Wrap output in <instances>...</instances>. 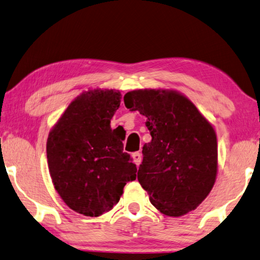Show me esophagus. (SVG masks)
<instances>
[{"label":"esophagus","mask_w":260,"mask_h":260,"mask_svg":"<svg viewBox=\"0 0 260 260\" xmlns=\"http://www.w3.org/2000/svg\"><path fill=\"white\" fill-rule=\"evenodd\" d=\"M133 158H134V163L137 165L141 164V161H142V153L141 152H135V153H133Z\"/></svg>","instance_id":"34e87169"}]
</instances>
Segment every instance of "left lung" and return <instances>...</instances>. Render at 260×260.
<instances>
[{"label": "left lung", "mask_w": 260, "mask_h": 260, "mask_svg": "<svg viewBox=\"0 0 260 260\" xmlns=\"http://www.w3.org/2000/svg\"><path fill=\"white\" fill-rule=\"evenodd\" d=\"M124 104L145 116L151 142L142 150L137 178L161 213L194 210L217 176V137L211 124L185 96L170 90H134Z\"/></svg>", "instance_id": "left-lung-1"}]
</instances>
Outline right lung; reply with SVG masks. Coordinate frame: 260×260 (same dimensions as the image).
Returning <instances> with one entry per match:
<instances>
[{
	"label": "right lung",
	"instance_id": "obj_1",
	"mask_svg": "<svg viewBox=\"0 0 260 260\" xmlns=\"http://www.w3.org/2000/svg\"><path fill=\"white\" fill-rule=\"evenodd\" d=\"M121 92L89 90L70 103L47 142L48 167L56 191L81 214L99 217L117 204L137 168L123 151L110 121Z\"/></svg>",
	"mask_w": 260,
	"mask_h": 260
}]
</instances>
